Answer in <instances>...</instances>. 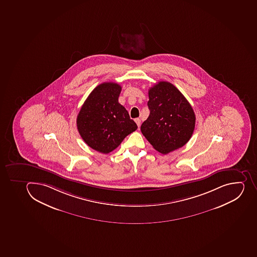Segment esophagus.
<instances>
[{
    "mask_svg": "<svg viewBox=\"0 0 257 257\" xmlns=\"http://www.w3.org/2000/svg\"><path fill=\"white\" fill-rule=\"evenodd\" d=\"M134 121H135V122H136L137 125H138V127H140V125H141L140 118H135V119H134Z\"/></svg>",
    "mask_w": 257,
    "mask_h": 257,
    "instance_id": "obj_1",
    "label": "esophagus"
}]
</instances>
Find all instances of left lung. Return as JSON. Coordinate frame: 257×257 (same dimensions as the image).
Wrapping results in <instances>:
<instances>
[{"label":"left lung","instance_id":"8db88e82","mask_svg":"<svg viewBox=\"0 0 257 257\" xmlns=\"http://www.w3.org/2000/svg\"><path fill=\"white\" fill-rule=\"evenodd\" d=\"M150 114L141 131L155 149L165 155L185 145L196 116L185 96L172 83L161 81L148 91Z\"/></svg>","mask_w":257,"mask_h":257}]
</instances>
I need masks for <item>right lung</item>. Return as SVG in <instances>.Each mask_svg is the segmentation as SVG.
<instances>
[{
    "instance_id": "obj_1",
    "label": "right lung",
    "mask_w": 257,
    "mask_h": 257,
    "mask_svg": "<svg viewBox=\"0 0 257 257\" xmlns=\"http://www.w3.org/2000/svg\"><path fill=\"white\" fill-rule=\"evenodd\" d=\"M118 83H103L87 96L77 117V127L87 146L108 154L138 128L127 109L118 103Z\"/></svg>"
}]
</instances>
